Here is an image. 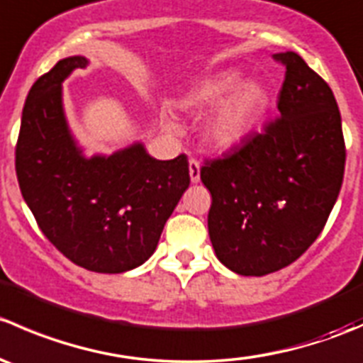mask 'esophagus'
I'll return each mask as SVG.
<instances>
[{
  "label": "esophagus",
  "mask_w": 363,
  "mask_h": 363,
  "mask_svg": "<svg viewBox=\"0 0 363 363\" xmlns=\"http://www.w3.org/2000/svg\"><path fill=\"white\" fill-rule=\"evenodd\" d=\"M189 177H191L193 184L200 181V161L191 158L189 160Z\"/></svg>",
  "instance_id": "esophagus-1"
}]
</instances>
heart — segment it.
Returning a JSON list of instances; mask_svg holds the SVG:
<instances>
[{"label":"heart","mask_w":363,"mask_h":363,"mask_svg":"<svg viewBox=\"0 0 363 363\" xmlns=\"http://www.w3.org/2000/svg\"><path fill=\"white\" fill-rule=\"evenodd\" d=\"M239 82L237 73H223L211 80L196 94V101L203 105H216ZM267 94L258 84H242L219 107L218 113L208 126V138L219 147H232L239 144L258 116L265 108Z\"/></svg>","instance_id":"b5f03b06"}]
</instances>
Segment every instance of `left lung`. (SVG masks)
Returning <instances> with one entry per match:
<instances>
[{"instance_id":"obj_1","label":"left lung","mask_w":363,"mask_h":363,"mask_svg":"<svg viewBox=\"0 0 363 363\" xmlns=\"http://www.w3.org/2000/svg\"><path fill=\"white\" fill-rule=\"evenodd\" d=\"M272 57L286 68L279 116L200 168L212 196V247L240 276L277 272L309 250L327 225L346 164L330 86L298 54Z\"/></svg>"}]
</instances>
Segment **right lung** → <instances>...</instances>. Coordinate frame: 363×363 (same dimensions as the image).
<instances>
[{
    "label": "right lung",
    "instance_id": "right-lung-1",
    "mask_svg": "<svg viewBox=\"0 0 363 363\" xmlns=\"http://www.w3.org/2000/svg\"><path fill=\"white\" fill-rule=\"evenodd\" d=\"M86 57L61 60L26 98L16 172L43 235L75 265L119 274L142 265L189 186L186 155L160 161L140 144L86 160L68 133L61 82Z\"/></svg>",
    "mask_w": 363,
    "mask_h": 363
}]
</instances>
